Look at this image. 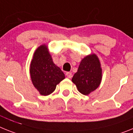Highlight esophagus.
Instances as JSON below:
<instances>
[{"instance_id": "1", "label": "esophagus", "mask_w": 133, "mask_h": 133, "mask_svg": "<svg viewBox=\"0 0 133 133\" xmlns=\"http://www.w3.org/2000/svg\"><path fill=\"white\" fill-rule=\"evenodd\" d=\"M66 77H67L68 78H69V79L72 78V73H71V72H66Z\"/></svg>"}]
</instances>
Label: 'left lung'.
I'll use <instances>...</instances> for the list:
<instances>
[{
  "label": "left lung",
  "mask_w": 133,
  "mask_h": 133,
  "mask_svg": "<svg viewBox=\"0 0 133 133\" xmlns=\"http://www.w3.org/2000/svg\"><path fill=\"white\" fill-rule=\"evenodd\" d=\"M102 79V69L99 58L96 54H91L81 60L72 81L81 94L87 96L99 87Z\"/></svg>",
  "instance_id": "left-lung-1"
}]
</instances>
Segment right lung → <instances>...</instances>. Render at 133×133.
<instances>
[{
	"label": "right lung",
	"instance_id": "right-lung-1",
	"mask_svg": "<svg viewBox=\"0 0 133 133\" xmlns=\"http://www.w3.org/2000/svg\"><path fill=\"white\" fill-rule=\"evenodd\" d=\"M32 83L42 96H48L65 78L64 72L54 63L48 46L42 44L36 50L30 64Z\"/></svg>",
	"mask_w": 133,
	"mask_h": 133
}]
</instances>
